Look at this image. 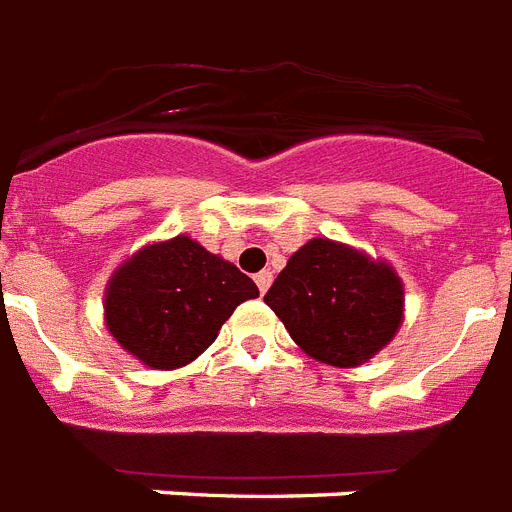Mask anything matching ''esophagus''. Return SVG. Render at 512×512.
Here are the masks:
<instances>
[{"label": "esophagus", "instance_id": "34e87169", "mask_svg": "<svg viewBox=\"0 0 512 512\" xmlns=\"http://www.w3.org/2000/svg\"><path fill=\"white\" fill-rule=\"evenodd\" d=\"M253 280H256V285H259V293L264 296V293L269 290V285H272V272H269V269H264V272H259V275L253 277Z\"/></svg>", "mask_w": 512, "mask_h": 512}]
</instances>
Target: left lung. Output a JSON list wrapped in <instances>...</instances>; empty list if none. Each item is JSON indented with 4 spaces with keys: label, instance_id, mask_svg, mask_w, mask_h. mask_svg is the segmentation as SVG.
Returning a JSON list of instances; mask_svg holds the SVG:
<instances>
[{
    "label": "left lung",
    "instance_id": "8db88e82",
    "mask_svg": "<svg viewBox=\"0 0 512 512\" xmlns=\"http://www.w3.org/2000/svg\"><path fill=\"white\" fill-rule=\"evenodd\" d=\"M264 301L309 357L333 367L375 357L404 317V285L394 267L327 237L290 256Z\"/></svg>",
    "mask_w": 512,
    "mask_h": 512
}]
</instances>
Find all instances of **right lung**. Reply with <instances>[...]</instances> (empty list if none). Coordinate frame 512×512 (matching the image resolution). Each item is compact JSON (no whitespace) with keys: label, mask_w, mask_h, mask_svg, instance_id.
Returning <instances> with one entry per match:
<instances>
[{"label":"right lung","mask_w":512,"mask_h":512,"mask_svg":"<svg viewBox=\"0 0 512 512\" xmlns=\"http://www.w3.org/2000/svg\"><path fill=\"white\" fill-rule=\"evenodd\" d=\"M259 296L235 264L187 235L145 245L105 288V325L142 365L177 370L216 341L235 306Z\"/></svg>","instance_id":"add662e5"}]
</instances>
